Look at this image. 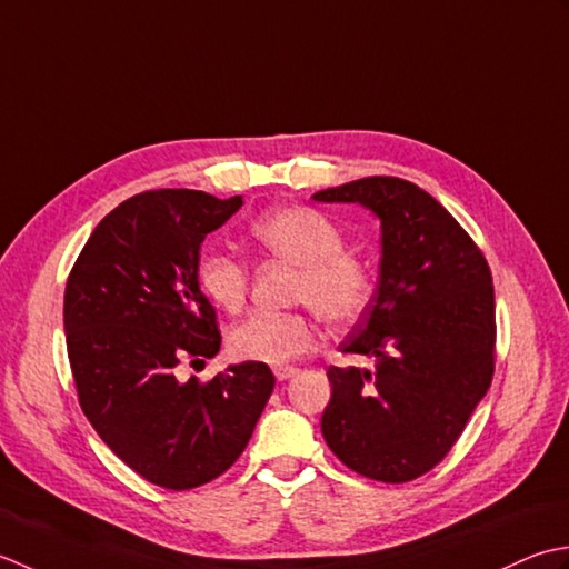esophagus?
Segmentation results:
<instances>
[{"label": "esophagus", "instance_id": "obj_1", "mask_svg": "<svg viewBox=\"0 0 569 569\" xmlns=\"http://www.w3.org/2000/svg\"><path fill=\"white\" fill-rule=\"evenodd\" d=\"M272 370H274L277 380H289L299 373V368H295V366H274Z\"/></svg>", "mask_w": 569, "mask_h": 569}]
</instances>
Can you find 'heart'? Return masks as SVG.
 Segmentation results:
<instances>
[{
    "label": "heart",
    "instance_id": "obj_1",
    "mask_svg": "<svg viewBox=\"0 0 569 569\" xmlns=\"http://www.w3.org/2000/svg\"><path fill=\"white\" fill-rule=\"evenodd\" d=\"M250 238L262 252L297 264L292 301L307 305L331 327L358 321L373 299V272L361 254L343 248L341 228L317 208H274L252 220ZM196 280L216 307L238 311L246 305L250 270L223 250L201 254ZM317 343L307 311H254L228 331V349L240 361L282 366Z\"/></svg>",
    "mask_w": 569,
    "mask_h": 569
}]
</instances>
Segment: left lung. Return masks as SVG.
<instances>
[{"mask_svg":"<svg viewBox=\"0 0 569 569\" xmlns=\"http://www.w3.org/2000/svg\"><path fill=\"white\" fill-rule=\"evenodd\" d=\"M315 201L361 203L382 228L378 289L339 346L376 368H329L321 435L361 477L412 481L449 455L491 386L489 262L442 203L405 179H358Z\"/></svg>","mask_w":569,"mask_h":569,"instance_id":"8db88e82","label":"left lung"}]
</instances>
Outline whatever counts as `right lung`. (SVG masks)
Masks as SVG:
<instances>
[{
    "mask_svg": "<svg viewBox=\"0 0 569 569\" xmlns=\"http://www.w3.org/2000/svg\"><path fill=\"white\" fill-rule=\"evenodd\" d=\"M242 206L206 191L137 193L80 250L63 297L78 402L102 442L139 477L187 491L218 479L248 447L268 405V363L211 380L179 378L220 349L216 309L196 280L199 250Z\"/></svg>",
    "mask_w": 569,
    "mask_h": 569,
    "instance_id": "right-lung-1",
    "label": "right lung"
}]
</instances>
